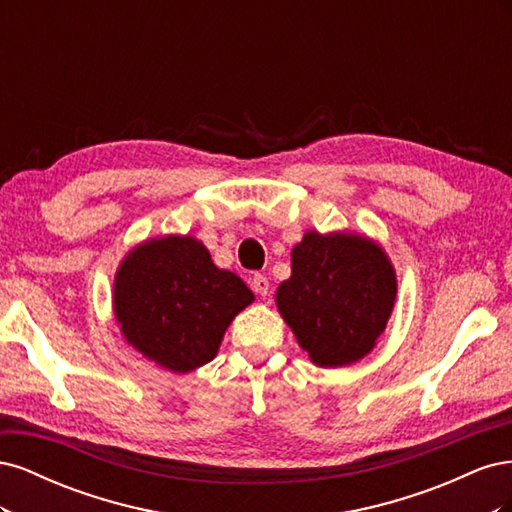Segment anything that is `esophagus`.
<instances>
[{
    "label": "esophagus",
    "instance_id": "34e87169",
    "mask_svg": "<svg viewBox=\"0 0 512 512\" xmlns=\"http://www.w3.org/2000/svg\"><path fill=\"white\" fill-rule=\"evenodd\" d=\"M252 288H254V292H256V294H260V297L265 299L267 294H269V280H267L265 275L256 273V275L252 277Z\"/></svg>",
    "mask_w": 512,
    "mask_h": 512
}]
</instances>
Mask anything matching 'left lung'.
Instances as JSON below:
<instances>
[{"mask_svg": "<svg viewBox=\"0 0 512 512\" xmlns=\"http://www.w3.org/2000/svg\"><path fill=\"white\" fill-rule=\"evenodd\" d=\"M395 297V269L376 241L316 230L292 247V275L275 292L282 318L320 367H344L374 350Z\"/></svg>", "mask_w": 512, "mask_h": 512, "instance_id": "8db88e82", "label": "left lung"}]
</instances>
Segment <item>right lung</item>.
<instances>
[{"label": "right lung", "mask_w": 512, "mask_h": 512, "mask_svg": "<svg viewBox=\"0 0 512 512\" xmlns=\"http://www.w3.org/2000/svg\"><path fill=\"white\" fill-rule=\"evenodd\" d=\"M252 301L241 277L215 267L190 235L136 245L115 273L113 309L123 337L175 374L209 363L232 318Z\"/></svg>", "instance_id": "1"}]
</instances>
